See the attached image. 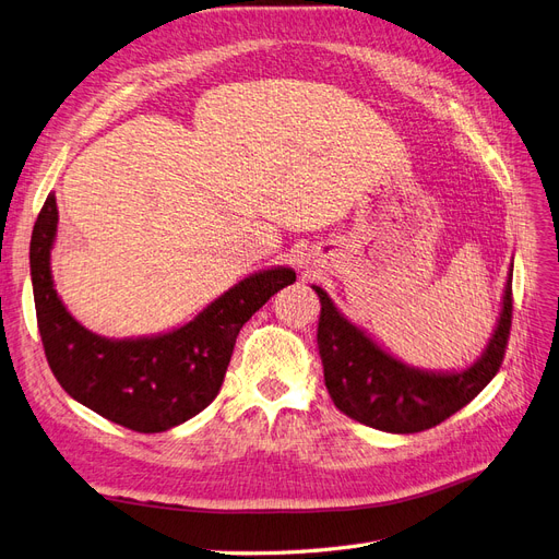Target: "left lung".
<instances>
[{"label":"left lung","mask_w":559,"mask_h":559,"mask_svg":"<svg viewBox=\"0 0 559 559\" xmlns=\"http://www.w3.org/2000/svg\"><path fill=\"white\" fill-rule=\"evenodd\" d=\"M321 300L317 343L326 389L335 408L366 427L392 433H417L441 425L489 384L503 364L513 319V282L509 275L497 331L483 357L462 373H425L384 354L370 337Z\"/></svg>","instance_id":"obj_1"}]
</instances>
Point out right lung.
Wrapping results in <instances>:
<instances>
[{"instance_id": "right-lung-1", "label": "right lung", "mask_w": 559, "mask_h": 559, "mask_svg": "<svg viewBox=\"0 0 559 559\" xmlns=\"http://www.w3.org/2000/svg\"><path fill=\"white\" fill-rule=\"evenodd\" d=\"M58 230L56 195L48 193L29 242L32 289L46 361L67 394L97 415L140 433H158L205 411L222 389L235 337L284 286L292 267L263 270L235 284L189 324L140 341H107L64 310L50 280Z\"/></svg>"}]
</instances>
